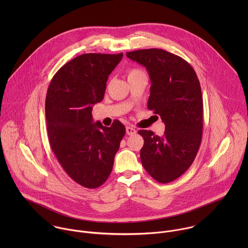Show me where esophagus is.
I'll list each match as a JSON object with an SVG mask.
<instances>
[{
	"label": "esophagus",
	"mask_w": 248,
	"mask_h": 248,
	"mask_svg": "<svg viewBox=\"0 0 248 248\" xmlns=\"http://www.w3.org/2000/svg\"><path fill=\"white\" fill-rule=\"evenodd\" d=\"M126 133H127V135L128 136H134V135H136V133H137V130L135 129V128H133V127H127L126 128Z\"/></svg>",
	"instance_id": "esophagus-1"
}]
</instances>
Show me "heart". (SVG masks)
<instances>
[{"label":"heart","instance_id":"1","mask_svg":"<svg viewBox=\"0 0 248 248\" xmlns=\"http://www.w3.org/2000/svg\"><path fill=\"white\" fill-rule=\"evenodd\" d=\"M143 73L140 70H139V69H131V70H129L128 71V73H127V75H128V78H130V77H133V76H136V75H139V74H141Z\"/></svg>","mask_w":248,"mask_h":248}]
</instances>
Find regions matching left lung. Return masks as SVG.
Segmentation results:
<instances>
[{
    "label": "left lung",
    "instance_id": "8db88e82",
    "mask_svg": "<svg viewBox=\"0 0 248 248\" xmlns=\"http://www.w3.org/2000/svg\"><path fill=\"white\" fill-rule=\"evenodd\" d=\"M148 71L151 88L148 108L165 124L162 137L140 130L144 169L160 183L185 173L198 154L203 126L201 84L194 69L181 57L158 48L126 53Z\"/></svg>",
    "mask_w": 248,
    "mask_h": 248
}]
</instances>
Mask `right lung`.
<instances>
[{"label": "right lung", "mask_w": 248, "mask_h": 248, "mask_svg": "<svg viewBox=\"0 0 248 248\" xmlns=\"http://www.w3.org/2000/svg\"><path fill=\"white\" fill-rule=\"evenodd\" d=\"M123 53H86L55 73L46 97L50 147L65 172L86 188L101 186L109 176L126 129L93 123V106L104 98L108 75Z\"/></svg>", "instance_id": "right-lung-1"}]
</instances>
